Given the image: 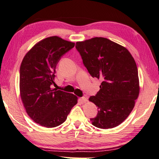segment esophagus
<instances>
[{
  "label": "esophagus",
  "mask_w": 159,
  "mask_h": 159,
  "mask_svg": "<svg viewBox=\"0 0 159 159\" xmlns=\"http://www.w3.org/2000/svg\"><path fill=\"white\" fill-rule=\"evenodd\" d=\"M80 101L82 102V103H86V102H87L88 100H87V98H85V97H83V98H80Z\"/></svg>",
  "instance_id": "esophagus-1"
}]
</instances>
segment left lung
Returning <instances> with one entry per match:
<instances>
[{"instance_id":"obj_1","label":"left lung","mask_w":159,"mask_h":159,"mask_svg":"<svg viewBox=\"0 0 159 159\" xmlns=\"http://www.w3.org/2000/svg\"><path fill=\"white\" fill-rule=\"evenodd\" d=\"M75 47L91 76L102 80L97 95L89 98L99 109L92 124L102 129L116 127L130 114L139 95L134 59L125 47L102 37L77 42Z\"/></svg>"}]
</instances>
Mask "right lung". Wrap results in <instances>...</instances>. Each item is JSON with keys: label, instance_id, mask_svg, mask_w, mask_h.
Returning <instances> with one entry per match:
<instances>
[{"label": "right lung", "instance_id": "obj_1", "mask_svg": "<svg viewBox=\"0 0 159 159\" xmlns=\"http://www.w3.org/2000/svg\"><path fill=\"white\" fill-rule=\"evenodd\" d=\"M75 43L51 36L35 44L26 53L20 69V95L27 115L45 128H55L66 121L77 97L51 88L57 64Z\"/></svg>", "mask_w": 159, "mask_h": 159}]
</instances>
